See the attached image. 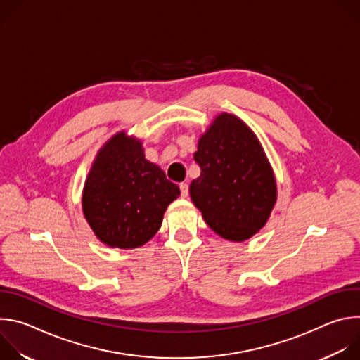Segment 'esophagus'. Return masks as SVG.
Returning <instances> with one entry per match:
<instances>
[{"label":"esophagus","instance_id":"obj_1","mask_svg":"<svg viewBox=\"0 0 360 360\" xmlns=\"http://www.w3.org/2000/svg\"><path fill=\"white\" fill-rule=\"evenodd\" d=\"M179 189H181V196H182V198H186L188 193H189V186H188V184H186V182H182V184L179 185Z\"/></svg>","mask_w":360,"mask_h":360}]
</instances>
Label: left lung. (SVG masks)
Listing matches in <instances>:
<instances>
[{
    "label": "left lung",
    "mask_w": 360,
    "mask_h": 360,
    "mask_svg": "<svg viewBox=\"0 0 360 360\" xmlns=\"http://www.w3.org/2000/svg\"><path fill=\"white\" fill-rule=\"evenodd\" d=\"M199 178L191 199L219 236L243 242L265 226L276 202V181L264 148L238 117L222 112L199 141Z\"/></svg>",
    "instance_id": "left-lung-1"
}]
</instances>
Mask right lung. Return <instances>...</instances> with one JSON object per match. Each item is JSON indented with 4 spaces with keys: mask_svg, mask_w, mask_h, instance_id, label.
Returning <instances> with one entry per match:
<instances>
[{
    "mask_svg": "<svg viewBox=\"0 0 360 360\" xmlns=\"http://www.w3.org/2000/svg\"><path fill=\"white\" fill-rule=\"evenodd\" d=\"M179 195L178 185L145 160L142 142L122 131L96 153L82 192V212L101 242L132 249L158 232L168 205Z\"/></svg>",
    "mask_w": 360,
    "mask_h": 360,
    "instance_id": "1",
    "label": "right lung"
}]
</instances>
